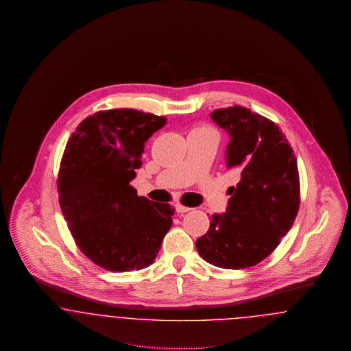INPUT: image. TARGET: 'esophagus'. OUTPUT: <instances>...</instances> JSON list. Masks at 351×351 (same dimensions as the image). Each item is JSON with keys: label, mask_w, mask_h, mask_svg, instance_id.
I'll use <instances>...</instances> for the list:
<instances>
[{"label": "esophagus", "mask_w": 351, "mask_h": 351, "mask_svg": "<svg viewBox=\"0 0 351 351\" xmlns=\"http://www.w3.org/2000/svg\"><path fill=\"white\" fill-rule=\"evenodd\" d=\"M175 209H176V212H178V213H186V212H189V210H191V208L184 206L182 204H176V205H175Z\"/></svg>", "instance_id": "esophagus-1"}]
</instances>
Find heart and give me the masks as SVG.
<instances>
[{
    "mask_svg": "<svg viewBox=\"0 0 351 351\" xmlns=\"http://www.w3.org/2000/svg\"><path fill=\"white\" fill-rule=\"evenodd\" d=\"M193 132H204V133L215 134L210 129H208V128H199V129H196V130H193Z\"/></svg>",
    "mask_w": 351,
    "mask_h": 351,
    "instance_id": "1",
    "label": "heart"
}]
</instances>
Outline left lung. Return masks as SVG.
I'll use <instances>...</instances> for the list:
<instances>
[{"label": "left lung", "mask_w": 351, "mask_h": 351, "mask_svg": "<svg viewBox=\"0 0 351 351\" xmlns=\"http://www.w3.org/2000/svg\"><path fill=\"white\" fill-rule=\"evenodd\" d=\"M210 117L230 136L226 167L237 169L241 180L228 189L226 212L212 216L196 249L216 267H252L278 247L298 216L296 156L279 128L247 108L217 109Z\"/></svg>", "instance_id": "left-lung-1"}]
</instances>
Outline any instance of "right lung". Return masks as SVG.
I'll list each match as a JSON object with an SVG mask.
<instances>
[{"label":"right lung","instance_id":"obj_1","mask_svg":"<svg viewBox=\"0 0 351 351\" xmlns=\"http://www.w3.org/2000/svg\"><path fill=\"white\" fill-rule=\"evenodd\" d=\"M166 122L134 109L104 110L68 141L58 178L62 213L84 255L108 271L149 267L171 229L175 209L130 185L145 143Z\"/></svg>","mask_w":351,"mask_h":351}]
</instances>
